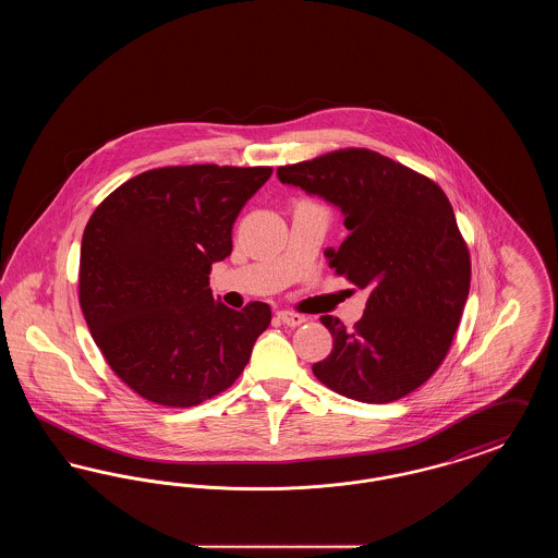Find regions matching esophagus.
<instances>
[{"mask_svg": "<svg viewBox=\"0 0 558 558\" xmlns=\"http://www.w3.org/2000/svg\"><path fill=\"white\" fill-rule=\"evenodd\" d=\"M278 318L282 319L287 326H301L303 322H307V318H305L303 314L289 312V310H282V312H278Z\"/></svg>", "mask_w": 558, "mask_h": 558, "instance_id": "obj_1", "label": "esophagus"}]
</instances>
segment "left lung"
I'll return each instance as SVG.
<instances>
[{"label":"left lung","mask_w":558,"mask_h":558,"mask_svg":"<svg viewBox=\"0 0 558 558\" xmlns=\"http://www.w3.org/2000/svg\"><path fill=\"white\" fill-rule=\"evenodd\" d=\"M282 184L339 207L349 236L328 266L368 291L353 328L319 322L332 351L312 366L319 383L355 401L389 403L426 383L450 351L471 287V257L444 190L366 148L278 167Z\"/></svg>","instance_id":"8db88e82"}]
</instances>
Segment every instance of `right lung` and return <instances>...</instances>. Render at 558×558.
<instances>
[{
	"label": "right lung",
	"instance_id": "1",
	"mask_svg": "<svg viewBox=\"0 0 558 558\" xmlns=\"http://www.w3.org/2000/svg\"><path fill=\"white\" fill-rule=\"evenodd\" d=\"M271 167L186 165L144 171L89 217L80 303L108 366L140 398L190 408L226 391L271 322L213 299L209 274Z\"/></svg>",
	"mask_w": 558,
	"mask_h": 558
}]
</instances>
